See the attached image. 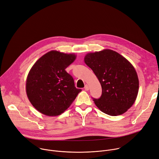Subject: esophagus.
<instances>
[{"label":"esophagus","instance_id":"1","mask_svg":"<svg viewBox=\"0 0 159 159\" xmlns=\"http://www.w3.org/2000/svg\"><path fill=\"white\" fill-rule=\"evenodd\" d=\"M84 90H86V91H88L89 90V86L88 85V84H86L85 86H84Z\"/></svg>","mask_w":159,"mask_h":159}]
</instances>
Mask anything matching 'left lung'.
<instances>
[{"label":"left lung","instance_id":"left-lung-1","mask_svg":"<svg viewBox=\"0 0 159 159\" xmlns=\"http://www.w3.org/2000/svg\"><path fill=\"white\" fill-rule=\"evenodd\" d=\"M84 62L101 84V97L93 98L97 107L112 116L126 112L134 103L139 88L138 76L132 64L117 52L109 49L89 53Z\"/></svg>","mask_w":159,"mask_h":159}]
</instances>
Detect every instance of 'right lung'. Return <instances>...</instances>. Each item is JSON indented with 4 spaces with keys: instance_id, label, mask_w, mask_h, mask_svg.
Here are the masks:
<instances>
[{
    "instance_id": "1",
    "label": "right lung",
    "mask_w": 159,
    "mask_h": 159,
    "mask_svg": "<svg viewBox=\"0 0 159 159\" xmlns=\"http://www.w3.org/2000/svg\"><path fill=\"white\" fill-rule=\"evenodd\" d=\"M76 59L75 54L50 51L30 69L26 80V93L33 107L49 116L63 113L81 89H76L72 76L66 69Z\"/></svg>"
}]
</instances>
